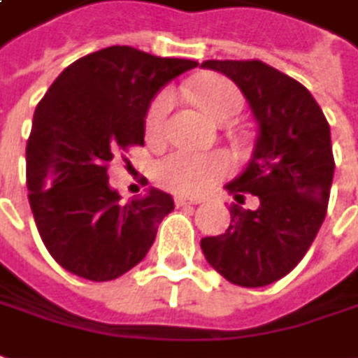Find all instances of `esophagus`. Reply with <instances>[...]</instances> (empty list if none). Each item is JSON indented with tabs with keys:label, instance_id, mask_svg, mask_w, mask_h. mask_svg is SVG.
Returning <instances> with one entry per match:
<instances>
[{
	"label": "esophagus",
	"instance_id": "esophagus-1",
	"mask_svg": "<svg viewBox=\"0 0 358 358\" xmlns=\"http://www.w3.org/2000/svg\"><path fill=\"white\" fill-rule=\"evenodd\" d=\"M174 203H176L178 208H184V206H198V203H201V199L186 198V196H176V198H174Z\"/></svg>",
	"mask_w": 358,
	"mask_h": 358
}]
</instances>
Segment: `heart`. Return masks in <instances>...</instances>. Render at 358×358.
<instances>
[{
  "mask_svg": "<svg viewBox=\"0 0 358 358\" xmlns=\"http://www.w3.org/2000/svg\"><path fill=\"white\" fill-rule=\"evenodd\" d=\"M188 96L211 121H227L243 106L241 90L220 74H203L188 87ZM172 108V94L160 92L145 115V127L150 137H159ZM229 162L220 152L174 150L157 162V180L164 188L178 194H199L227 172Z\"/></svg>",
  "mask_w": 358,
  "mask_h": 358,
  "instance_id": "1",
  "label": "heart"
}]
</instances>
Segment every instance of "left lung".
I'll use <instances>...</instances> for the list:
<instances>
[{"label": "left lung", "instance_id": "8db88e82", "mask_svg": "<svg viewBox=\"0 0 358 358\" xmlns=\"http://www.w3.org/2000/svg\"><path fill=\"white\" fill-rule=\"evenodd\" d=\"M201 66L241 87L261 129L247 170L227 184L239 203L250 194L259 208L231 206L227 231L201 239V250L231 284L268 286L296 268L325 220L335 170L329 123L308 87L262 60Z\"/></svg>", "mask_w": 358, "mask_h": 358}]
</instances>
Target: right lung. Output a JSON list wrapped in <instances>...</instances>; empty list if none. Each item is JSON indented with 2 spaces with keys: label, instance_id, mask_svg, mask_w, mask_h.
<instances>
[{
  "label": "right lung",
  "instance_id": "1",
  "mask_svg": "<svg viewBox=\"0 0 358 358\" xmlns=\"http://www.w3.org/2000/svg\"><path fill=\"white\" fill-rule=\"evenodd\" d=\"M196 60L108 46L78 58L38 101L27 141V188L50 257L94 282L145 259L174 199L160 189L129 203L109 188L115 155L145 147V115L160 87Z\"/></svg>",
  "mask_w": 358,
  "mask_h": 358
}]
</instances>
